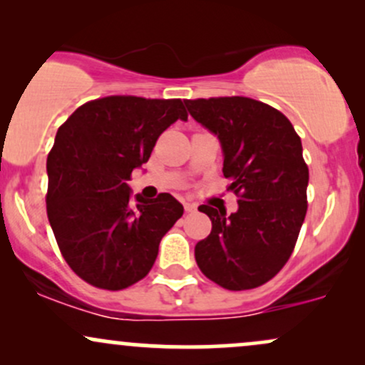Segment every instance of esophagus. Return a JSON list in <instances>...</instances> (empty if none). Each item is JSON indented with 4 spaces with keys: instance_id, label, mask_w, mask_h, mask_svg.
Masks as SVG:
<instances>
[{
    "instance_id": "obj_1",
    "label": "esophagus",
    "mask_w": 365,
    "mask_h": 365,
    "mask_svg": "<svg viewBox=\"0 0 365 365\" xmlns=\"http://www.w3.org/2000/svg\"><path fill=\"white\" fill-rule=\"evenodd\" d=\"M183 207H185L187 212L195 211V204H192V202H183Z\"/></svg>"
}]
</instances>
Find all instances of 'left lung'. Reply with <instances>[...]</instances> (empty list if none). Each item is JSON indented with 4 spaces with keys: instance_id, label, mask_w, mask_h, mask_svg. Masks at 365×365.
Returning <instances> with one entry per match:
<instances>
[{
    "instance_id": "1",
    "label": "left lung",
    "mask_w": 365,
    "mask_h": 365,
    "mask_svg": "<svg viewBox=\"0 0 365 365\" xmlns=\"http://www.w3.org/2000/svg\"><path fill=\"white\" fill-rule=\"evenodd\" d=\"M185 106L220 139L228 190L238 197L230 216L199 207L212 230L195 245L197 266L226 290L261 287L290 259L307 212L302 142L282 111L244 96L185 99Z\"/></svg>"
}]
</instances>
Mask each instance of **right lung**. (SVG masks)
I'll return each mask as SVG.
<instances>
[{
    "instance_id": "right-lung-1",
    "label": "right lung",
    "mask_w": 365,
    "mask_h": 365,
    "mask_svg": "<svg viewBox=\"0 0 365 365\" xmlns=\"http://www.w3.org/2000/svg\"><path fill=\"white\" fill-rule=\"evenodd\" d=\"M182 99L108 96L77 108L48 154L46 209L60 252L77 276L103 290L140 282L159 242L183 215L170 194L130 200L127 182L156 140L187 120Z\"/></svg>"
}]
</instances>
